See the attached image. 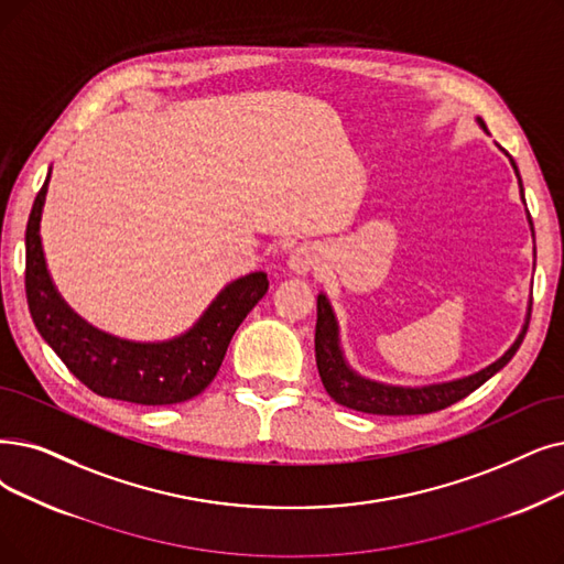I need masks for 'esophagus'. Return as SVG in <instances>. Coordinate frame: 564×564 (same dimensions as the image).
<instances>
[{
	"label": "esophagus",
	"instance_id": "obj_1",
	"mask_svg": "<svg viewBox=\"0 0 564 564\" xmlns=\"http://www.w3.org/2000/svg\"><path fill=\"white\" fill-rule=\"evenodd\" d=\"M317 267H321V253L315 247H300L288 258V269L292 274H308Z\"/></svg>",
	"mask_w": 564,
	"mask_h": 564
}]
</instances>
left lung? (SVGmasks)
<instances>
[{"label": "left lung", "mask_w": 564, "mask_h": 564, "mask_svg": "<svg viewBox=\"0 0 564 564\" xmlns=\"http://www.w3.org/2000/svg\"><path fill=\"white\" fill-rule=\"evenodd\" d=\"M479 121V127L486 131L484 121ZM509 156V154H507ZM509 163L513 167V173L519 177V188H521V200L525 203L523 195V182L519 175V167L509 156ZM528 224L534 237L532 228V218L528 214ZM530 325V306L525 315V325L519 334V338L511 343V348L496 359L494 364H488L486 369L465 376L458 380L449 382H437V384H424V387H399V384H384L376 382L369 378H361L357 371L350 369V364L346 361V355H343L340 348V336H338V323L334 308L327 300L325 292L317 295V321H315V361H317V373H321V380L327 389V394L346 408H352L357 412H369V414H429L445 410L447 405L465 399L473 394L475 389H479L488 378H494L500 369L509 364V359L517 355L521 348V343L525 338Z\"/></svg>", "instance_id": "1"}]
</instances>
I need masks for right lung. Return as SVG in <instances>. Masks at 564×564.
<instances>
[{
	"label": "right lung",
	"instance_id": "obj_1",
	"mask_svg": "<svg viewBox=\"0 0 564 564\" xmlns=\"http://www.w3.org/2000/svg\"><path fill=\"white\" fill-rule=\"evenodd\" d=\"M51 170L24 230V290L32 321L66 369L94 394L140 405L198 397L221 369L230 338L269 288L264 272L228 283L188 332L159 343L127 340L91 327L57 292L41 243V214Z\"/></svg>",
	"mask_w": 564,
	"mask_h": 564
}]
</instances>
